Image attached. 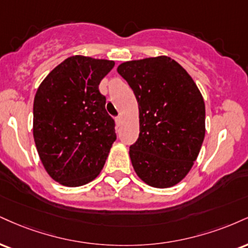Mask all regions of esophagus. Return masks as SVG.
Segmentation results:
<instances>
[{
	"instance_id": "1",
	"label": "esophagus",
	"mask_w": 248,
	"mask_h": 248,
	"mask_svg": "<svg viewBox=\"0 0 248 248\" xmlns=\"http://www.w3.org/2000/svg\"><path fill=\"white\" fill-rule=\"evenodd\" d=\"M115 122H116V124H121V122H122V116H121V115L116 116V118H115Z\"/></svg>"
}]
</instances>
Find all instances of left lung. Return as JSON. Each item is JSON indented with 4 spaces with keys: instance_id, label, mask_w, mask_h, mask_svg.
<instances>
[{
    "instance_id": "8db88e82",
    "label": "left lung",
    "mask_w": 248,
    "mask_h": 248,
    "mask_svg": "<svg viewBox=\"0 0 248 248\" xmlns=\"http://www.w3.org/2000/svg\"><path fill=\"white\" fill-rule=\"evenodd\" d=\"M140 108V135L130 145L134 170L144 183L166 188L186 177L203 143L204 101L192 77L169 56L124 62Z\"/></svg>"
}]
</instances>
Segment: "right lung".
<instances>
[{
	"mask_svg": "<svg viewBox=\"0 0 248 248\" xmlns=\"http://www.w3.org/2000/svg\"><path fill=\"white\" fill-rule=\"evenodd\" d=\"M114 67L108 60L71 56L39 86L33 136L48 174L64 186L88 184L99 174L116 140L99 83Z\"/></svg>",
	"mask_w": 248,
	"mask_h": 248,
	"instance_id": "right-lung-1",
	"label": "right lung"
}]
</instances>
